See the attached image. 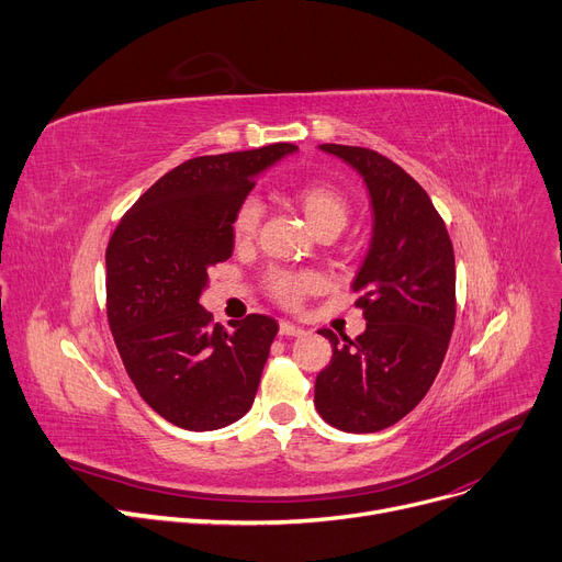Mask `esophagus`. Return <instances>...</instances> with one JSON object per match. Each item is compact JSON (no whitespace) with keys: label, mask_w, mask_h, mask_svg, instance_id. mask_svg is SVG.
Returning <instances> with one entry per match:
<instances>
[{"label":"esophagus","mask_w":562,"mask_h":562,"mask_svg":"<svg viewBox=\"0 0 562 562\" xmlns=\"http://www.w3.org/2000/svg\"><path fill=\"white\" fill-rule=\"evenodd\" d=\"M305 329L301 325H293L289 321H280V336H301Z\"/></svg>","instance_id":"1"}]
</instances>
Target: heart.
Masks as SVG:
<instances>
[{
	"mask_svg": "<svg viewBox=\"0 0 562 562\" xmlns=\"http://www.w3.org/2000/svg\"><path fill=\"white\" fill-rule=\"evenodd\" d=\"M293 201L303 210L310 228L316 235H325V233L339 235L346 228L348 216H350V199L339 184L325 182V180H307L295 187ZM261 216H265V205H261L259 199L248 196L239 203L233 216V237L239 246L255 241L261 226ZM267 284L278 303L286 307H295L321 286V280L314 273L276 271L269 276Z\"/></svg>",
	"mask_w": 562,
	"mask_h": 562,
	"instance_id": "b5f03b06",
	"label": "heart"
}]
</instances>
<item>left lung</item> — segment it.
Returning a JSON list of instances; mask_svg holds the SVG:
<instances>
[{
	"label": "left lung",
	"instance_id": "8db88e82",
	"mask_svg": "<svg viewBox=\"0 0 562 562\" xmlns=\"http://www.w3.org/2000/svg\"><path fill=\"white\" fill-rule=\"evenodd\" d=\"M355 167L370 194L372 241L352 282L366 331L321 329L331 361L314 404L350 434L382 431L414 411L434 384L457 318L454 248L429 194L400 165L363 146L321 144Z\"/></svg>",
	"mask_w": 562,
	"mask_h": 562
}]
</instances>
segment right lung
Returning a JSON list of instances; mask_svg holds the SVG:
<instances>
[{"mask_svg":"<svg viewBox=\"0 0 562 562\" xmlns=\"http://www.w3.org/2000/svg\"><path fill=\"white\" fill-rule=\"evenodd\" d=\"M297 146L192 158L137 199L105 248V312L139 397L176 427L212 431L250 408L278 323H214L199 303L233 255V216L255 176Z\"/></svg>","mask_w":562,"mask_h":562,"instance_id":"right-lung-1","label":"right lung"}]
</instances>
